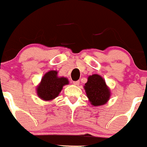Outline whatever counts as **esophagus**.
Listing matches in <instances>:
<instances>
[{
  "mask_svg": "<svg viewBox=\"0 0 147 147\" xmlns=\"http://www.w3.org/2000/svg\"><path fill=\"white\" fill-rule=\"evenodd\" d=\"M73 84H75V86H79V81H75V82H73Z\"/></svg>",
  "mask_w": 147,
  "mask_h": 147,
  "instance_id": "esophagus-1",
  "label": "esophagus"
}]
</instances>
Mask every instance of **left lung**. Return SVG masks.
<instances>
[{
	"instance_id": "obj_1",
	"label": "left lung",
	"mask_w": 147,
	"mask_h": 147,
	"mask_svg": "<svg viewBox=\"0 0 147 147\" xmlns=\"http://www.w3.org/2000/svg\"><path fill=\"white\" fill-rule=\"evenodd\" d=\"M84 88L91 104L95 106L104 105L110 97V90L100 75L89 76Z\"/></svg>"
}]
</instances>
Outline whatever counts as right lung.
<instances>
[{
    "mask_svg": "<svg viewBox=\"0 0 147 147\" xmlns=\"http://www.w3.org/2000/svg\"><path fill=\"white\" fill-rule=\"evenodd\" d=\"M68 84V79L57 77L55 70L47 72L37 88V94L43 100H52L59 95L63 86Z\"/></svg>",
    "mask_w": 147,
    "mask_h": 147,
    "instance_id": "add662e5",
    "label": "right lung"
}]
</instances>
